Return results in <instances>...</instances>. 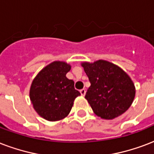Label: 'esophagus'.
Masks as SVG:
<instances>
[{
    "instance_id": "esophagus-1",
    "label": "esophagus",
    "mask_w": 154,
    "mask_h": 154,
    "mask_svg": "<svg viewBox=\"0 0 154 154\" xmlns=\"http://www.w3.org/2000/svg\"><path fill=\"white\" fill-rule=\"evenodd\" d=\"M80 93H81V94L82 96H84L85 94V89H82V90H80Z\"/></svg>"
}]
</instances>
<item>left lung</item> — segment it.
<instances>
[{"label": "left lung", "mask_w": 154, "mask_h": 154, "mask_svg": "<svg viewBox=\"0 0 154 154\" xmlns=\"http://www.w3.org/2000/svg\"><path fill=\"white\" fill-rule=\"evenodd\" d=\"M82 66L91 84L85 98L97 116L113 119L130 107L136 93L134 84L119 67L106 60Z\"/></svg>", "instance_id": "8db88e82"}]
</instances>
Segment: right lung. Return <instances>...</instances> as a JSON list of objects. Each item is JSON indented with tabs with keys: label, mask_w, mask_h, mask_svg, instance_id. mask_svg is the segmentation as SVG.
Returning a JSON list of instances; mask_svg holds the SVG:
<instances>
[{
	"label": "right lung",
	"mask_w": 154,
	"mask_h": 154,
	"mask_svg": "<svg viewBox=\"0 0 154 154\" xmlns=\"http://www.w3.org/2000/svg\"><path fill=\"white\" fill-rule=\"evenodd\" d=\"M71 66L55 61L42 69L32 82L30 98L36 112L48 121H57L69 114L73 101L81 95L74 82L66 77Z\"/></svg>",
	"instance_id": "obj_1"
}]
</instances>
